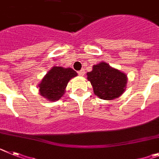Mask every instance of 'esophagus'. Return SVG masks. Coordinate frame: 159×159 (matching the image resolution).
<instances>
[{"label":"esophagus","mask_w":159,"mask_h":159,"mask_svg":"<svg viewBox=\"0 0 159 159\" xmlns=\"http://www.w3.org/2000/svg\"><path fill=\"white\" fill-rule=\"evenodd\" d=\"M78 74L80 75H81V76H83V75H84L85 70H84V69H82V70H80V71H79Z\"/></svg>","instance_id":"34e87169"}]
</instances>
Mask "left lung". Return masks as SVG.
Wrapping results in <instances>:
<instances>
[{
  "label": "left lung",
  "mask_w": 159,
  "mask_h": 159,
  "mask_svg": "<svg viewBox=\"0 0 159 159\" xmlns=\"http://www.w3.org/2000/svg\"><path fill=\"white\" fill-rule=\"evenodd\" d=\"M87 79L93 86L94 94L106 100L120 97L125 91L128 82L125 73L112 67L105 62L94 65L93 70L87 73Z\"/></svg>",
  "instance_id": "8db88e82"
}]
</instances>
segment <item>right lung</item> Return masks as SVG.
Here are the masks:
<instances>
[{
  "mask_svg": "<svg viewBox=\"0 0 159 159\" xmlns=\"http://www.w3.org/2000/svg\"><path fill=\"white\" fill-rule=\"evenodd\" d=\"M77 75L70 67L53 66L38 85L39 93L50 101H56L64 95L70 80Z\"/></svg>",
  "mask_w": 159,
  "mask_h": 159,
  "instance_id": "right-lung-1",
  "label": "right lung"
}]
</instances>
